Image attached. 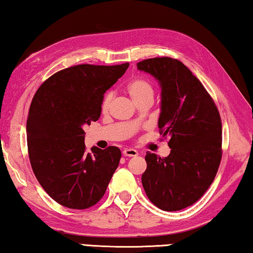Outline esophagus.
Wrapping results in <instances>:
<instances>
[{
  "instance_id": "esophagus-1",
  "label": "esophagus",
  "mask_w": 253,
  "mask_h": 253,
  "mask_svg": "<svg viewBox=\"0 0 253 253\" xmlns=\"http://www.w3.org/2000/svg\"><path fill=\"white\" fill-rule=\"evenodd\" d=\"M124 156H127V157H135L138 155V152L136 151V149H132V148H126L124 149Z\"/></svg>"
}]
</instances>
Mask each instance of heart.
<instances>
[{"mask_svg": "<svg viewBox=\"0 0 253 253\" xmlns=\"http://www.w3.org/2000/svg\"><path fill=\"white\" fill-rule=\"evenodd\" d=\"M126 90L135 104H138V102L144 100H153L154 95H155V89H154L153 84L148 79L143 78V77L132 78L127 84ZM114 95L110 91L105 93V96L102 97L100 102V109L102 113H107L109 110Z\"/></svg>", "mask_w": 253, "mask_h": 253, "instance_id": "1", "label": "heart"}]
</instances>
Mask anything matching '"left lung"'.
<instances>
[{
	"mask_svg": "<svg viewBox=\"0 0 253 253\" xmlns=\"http://www.w3.org/2000/svg\"><path fill=\"white\" fill-rule=\"evenodd\" d=\"M160 81L158 127L169 136L165 158L147 153L142 183L147 198L164 211H178L202 198L222 158V122L215 102L190 69L177 59L151 58L137 63Z\"/></svg>",
	"mask_w": 253,
	"mask_h": 253,
	"instance_id": "8db88e82",
	"label": "left lung"
}]
</instances>
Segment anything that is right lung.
Segmentation results:
<instances>
[{
	"label": "right lung",
	"instance_id": "right-lung-1",
	"mask_svg": "<svg viewBox=\"0 0 253 253\" xmlns=\"http://www.w3.org/2000/svg\"><path fill=\"white\" fill-rule=\"evenodd\" d=\"M129 63L78 65L42 84L30 106L28 153L34 175L55 202L84 210L99 202L118 168V147L85 153L84 126L100 117V102Z\"/></svg>",
	"mask_w": 253,
	"mask_h": 253
}]
</instances>
